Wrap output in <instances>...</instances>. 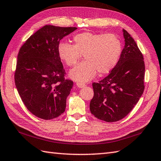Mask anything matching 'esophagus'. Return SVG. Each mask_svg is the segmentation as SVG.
Instances as JSON below:
<instances>
[{"mask_svg":"<svg viewBox=\"0 0 161 161\" xmlns=\"http://www.w3.org/2000/svg\"><path fill=\"white\" fill-rule=\"evenodd\" d=\"M76 86L79 88H83L85 86V84L83 83H80V82H78V83H76Z\"/></svg>","mask_w":161,"mask_h":161,"instance_id":"obj_1","label":"esophagus"}]
</instances>
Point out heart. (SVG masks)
I'll return each mask as SVG.
<instances>
[{"instance_id": "1", "label": "heart", "mask_w": 161, "mask_h": 161, "mask_svg": "<svg viewBox=\"0 0 161 161\" xmlns=\"http://www.w3.org/2000/svg\"><path fill=\"white\" fill-rule=\"evenodd\" d=\"M74 44L61 42L58 55L69 67L76 65L83 55L85 61L70 71L72 79L87 82L99 74L109 72L116 66L122 52V44L115 34L85 31L75 35Z\"/></svg>"}]
</instances>
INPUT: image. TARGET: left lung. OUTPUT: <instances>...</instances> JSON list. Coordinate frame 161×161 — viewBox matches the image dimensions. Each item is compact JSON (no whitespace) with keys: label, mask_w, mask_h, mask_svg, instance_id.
<instances>
[{"label":"left lung","mask_w":161,"mask_h":161,"mask_svg":"<svg viewBox=\"0 0 161 161\" xmlns=\"http://www.w3.org/2000/svg\"><path fill=\"white\" fill-rule=\"evenodd\" d=\"M124 49L119 60L108 76L93 83L94 96L91 113L106 122H116L125 117L134 108L144 92L143 56L128 32L123 30Z\"/></svg>","instance_id":"1"}]
</instances>
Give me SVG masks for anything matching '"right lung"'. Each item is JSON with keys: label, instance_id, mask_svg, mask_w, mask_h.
I'll use <instances>...</instances> for the list:
<instances>
[{"label": "right lung", "instance_id": "right-lung-1", "mask_svg": "<svg viewBox=\"0 0 161 161\" xmlns=\"http://www.w3.org/2000/svg\"><path fill=\"white\" fill-rule=\"evenodd\" d=\"M76 29L45 25L20 49L14 72L16 87L27 109L40 119H53L65 112L74 83L65 78L58 45Z\"/></svg>", "mask_w": 161, "mask_h": 161}]
</instances>
